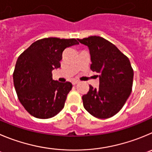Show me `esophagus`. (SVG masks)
Masks as SVG:
<instances>
[{
	"label": "esophagus",
	"mask_w": 152,
	"mask_h": 152,
	"mask_svg": "<svg viewBox=\"0 0 152 152\" xmlns=\"http://www.w3.org/2000/svg\"><path fill=\"white\" fill-rule=\"evenodd\" d=\"M77 83H79V81L78 80H73V82H72V84L73 85H76Z\"/></svg>",
	"instance_id": "1"
}]
</instances>
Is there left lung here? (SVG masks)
<instances>
[{
    "instance_id": "8db88e82",
    "label": "left lung",
    "mask_w": 152,
    "mask_h": 152,
    "mask_svg": "<svg viewBox=\"0 0 152 152\" xmlns=\"http://www.w3.org/2000/svg\"><path fill=\"white\" fill-rule=\"evenodd\" d=\"M78 40L89 48L91 69L99 73L100 77L98 88L89 86L88 92L83 96V106L97 118L113 117L122 109L131 93L134 69L130 60L114 44L101 37Z\"/></svg>"
}]
</instances>
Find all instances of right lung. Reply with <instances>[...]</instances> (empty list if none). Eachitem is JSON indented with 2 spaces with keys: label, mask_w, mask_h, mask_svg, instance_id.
<instances>
[{
  "label": "right lung",
  "mask_w": 152,
  "mask_h": 152,
  "mask_svg": "<svg viewBox=\"0 0 152 152\" xmlns=\"http://www.w3.org/2000/svg\"><path fill=\"white\" fill-rule=\"evenodd\" d=\"M76 44V39L43 38L33 42L17 59L13 72L15 91L34 117L50 118L64 108L72 84L54 81L52 71L61 66L64 50Z\"/></svg>",
  "instance_id": "obj_1"
}]
</instances>
